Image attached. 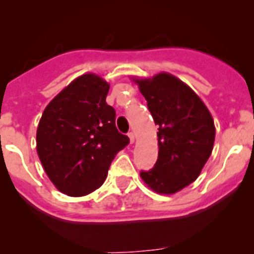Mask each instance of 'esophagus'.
Returning <instances> with one entry per match:
<instances>
[{
	"label": "esophagus",
	"mask_w": 254,
	"mask_h": 254,
	"mask_svg": "<svg viewBox=\"0 0 254 254\" xmlns=\"http://www.w3.org/2000/svg\"><path fill=\"white\" fill-rule=\"evenodd\" d=\"M127 136H129V139H130V142H134L135 141V134L132 131H130L129 134H127Z\"/></svg>",
	"instance_id": "esophagus-1"
}]
</instances>
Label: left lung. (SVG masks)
<instances>
[{"mask_svg":"<svg viewBox=\"0 0 254 254\" xmlns=\"http://www.w3.org/2000/svg\"><path fill=\"white\" fill-rule=\"evenodd\" d=\"M158 125V157L142 181L160 194H173L193 183L209 160L215 141L211 114L195 92L167 72L134 79Z\"/></svg>","mask_w":254,"mask_h":254,"instance_id":"obj_1","label":"left lung"}]
</instances>
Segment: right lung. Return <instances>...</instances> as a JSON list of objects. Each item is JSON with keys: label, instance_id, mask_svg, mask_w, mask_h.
I'll return each mask as SVG.
<instances>
[{"label": "right lung", "instance_id": "obj_1", "mask_svg": "<svg viewBox=\"0 0 254 254\" xmlns=\"http://www.w3.org/2000/svg\"><path fill=\"white\" fill-rule=\"evenodd\" d=\"M107 81L94 73L73 79L50 103L37 130V152L54 186L83 196L106 181L115 155L129 143L106 102Z\"/></svg>", "mask_w": 254, "mask_h": 254}]
</instances>
